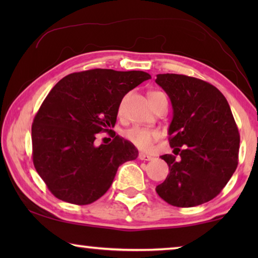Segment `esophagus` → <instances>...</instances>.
Returning a JSON list of instances; mask_svg holds the SVG:
<instances>
[{"label":"esophagus","mask_w":258,"mask_h":258,"mask_svg":"<svg viewBox=\"0 0 258 258\" xmlns=\"http://www.w3.org/2000/svg\"><path fill=\"white\" fill-rule=\"evenodd\" d=\"M139 159L141 160H151L152 159V156H149L147 154H143V152H140L139 154Z\"/></svg>","instance_id":"1"}]
</instances>
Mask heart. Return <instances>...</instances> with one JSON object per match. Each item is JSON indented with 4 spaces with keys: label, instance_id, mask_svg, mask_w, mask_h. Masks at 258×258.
Masks as SVG:
<instances>
[{
    "label": "heart",
    "instance_id": "b5f03b06",
    "mask_svg": "<svg viewBox=\"0 0 258 258\" xmlns=\"http://www.w3.org/2000/svg\"><path fill=\"white\" fill-rule=\"evenodd\" d=\"M157 93H160V92H152L150 93V95H154ZM123 109H124V100L119 104V112L123 111ZM125 137L130 142H132L135 147L139 148V149L148 151L151 149L154 142L159 139L160 133L157 130L141 127V126H133V127H131L126 131Z\"/></svg>",
    "mask_w": 258,
    "mask_h": 258
}]
</instances>
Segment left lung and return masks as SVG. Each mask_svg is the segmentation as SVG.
Segmentation results:
<instances>
[{"label": "left lung", "mask_w": 258, "mask_h": 258, "mask_svg": "<svg viewBox=\"0 0 258 258\" xmlns=\"http://www.w3.org/2000/svg\"><path fill=\"white\" fill-rule=\"evenodd\" d=\"M156 83L172 102L174 149L161 156L169 174L156 191L172 206H198L215 198L237 168V124L224 95L209 83L177 74H158Z\"/></svg>", "instance_id": "left-lung-1"}]
</instances>
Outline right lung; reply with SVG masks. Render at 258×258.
<instances>
[{"instance_id": "add662e5", "label": "right lung", "mask_w": 258, "mask_h": 258, "mask_svg": "<svg viewBox=\"0 0 258 258\" xmlns=\"http://www.w3.org/2000/svg\"><path fill=\"white\" fill-rule=\"evenodd\" d=\"M151 78L140 71L91 69L63 77L50 91L32 126L33 163L52 195L89 205L106 194L121 164L139 151L118 135L94 145L95 134L110 132L121 100Z\"/></svg>"}]
</instances>
